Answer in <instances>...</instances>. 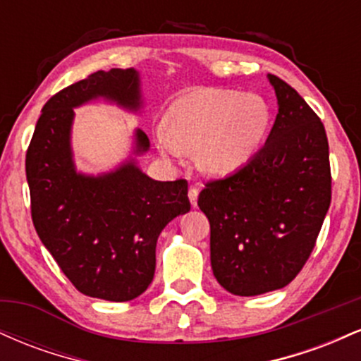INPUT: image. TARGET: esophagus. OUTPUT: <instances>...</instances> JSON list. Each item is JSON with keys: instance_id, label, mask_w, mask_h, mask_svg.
I'll return each mask as SVG.
<instances>
[{"instance_id": "esophagus-1", "label": "esophagus", "mask_w": 361, "mask_h": 361, "mask_svg": "<svg viewBox=\"0 0 361 361\" xmlns=\"http://www.w3.org/2000/svg\"><path fill=\"white\" fill-rule=\"evenodd\" d=\"M188 198H190V204H192V207L195 209V207H197V204H198V190L197 188H190Z\"/></svg>"}]
</instances>
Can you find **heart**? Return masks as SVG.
Wrapping results in <instances>:
<instances>
[{"mask_svg":"<svg viewBox=\"0 0 361 361\" xmlns=\"http://www.w3.org/2000/svg\"><path fill=\"white\" fill-rule=\"evenodd\" d=\"M270 127V105L259 94L200 88L168 106L156 144L173 159L195 154L197 168L205 175L226 176L258 154Z\"/></svg>","mask_w":361,"mask_h":361,"instance_id":"b5f03b06","label":"heart"}]
</instances>
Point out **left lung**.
<instances>
[{
	"label": "left lung",
	"instance_id": "1",
	"mask_svg": "<svg viewBox=\"0 0 361 361\" xmlns=\"http://www.w3.org/2000/svg\"><path fill=\"white\" fill-rule=\"evenodd\" d=\"M268 81L279 114L264 146L198 195L214 276L241 297L283 288L299 275L331 204L324 126L292 86L273 74Z\"/></svg>",
	"mask_w": 361,
	"mask_h": 361
}]
</instances>
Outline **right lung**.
<instances>
[{"mask_svg":"<svg viewBox=\"0 0 361 361\" xmlns=\"http://www.w3.org/2000/svg\"><path fill=\"white\" fill-rule=\"evenodd\" d=\"M105 100L139 114L140 74L134 68L93 73L59 91L44 105L27 151L32 221L40 241L81 293L127 302L154 279L161 231L190 210L185 180L156 181L135 156L151 147L134 130L132 156L100 175L76 169L71 147L74 109Z\"/></svg>","mask_w":361,"mask_h":361,"instance_id":"1","label":"right lung"}]
</instances>
